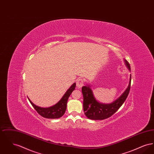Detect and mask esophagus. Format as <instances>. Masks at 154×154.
<instances>
[{"label":"esophagus","instance_id":"esophagus-1","mask_svg":"<svg viewBox=\"0 0 154 154\" xmlns=\"http://www.w3.org/2000/svg\"><path fill=\"white\" fill-rule=\"evenodd\" d=\"M84 80L81 78H80L79 79H77L76 81V85L77 87L78 88H80L84 85Z\"/></svg>","mask_w":154,"mask_h":154}]
</instances>
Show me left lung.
Returning a JSON list of instances; mask_svg holds the SVG:
<instances>
[{"label": "left lung", "mask_w": 154, "mask_h": 154, "mask_svg": "<svg viewBox=\"0 0 154 154\" xmlns=\"http://www.w3.org/2000/svg\"><path fill=\"white\" fill-rule=\"evenodd\" d=\"M125 64L131 71V66L128 62L124 59ZM131 82V74L128 88L117 100L110 104L99 102L95 97L93 91L89 85L82 87L83 95V109L87 117L93 120H102L110 117L124 103L129 93Z\"/></svg>", "instance_id": "8db88e82"}]
</instances>
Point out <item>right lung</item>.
<instances>
[{
    "label": "right lung",
    "instance_id": "right-lung-1",
    "mask_svg": "<svg viewBox=\"0 0 154 154\" xmlns=\"http://www.w3.org/2000/svg\"><path fill=\"white\" fill-rule=\"evenodd\" d=\"M75 88V83L74 82L71 87L67 89L65 95L61 98V99L58 102L51 107L44 108L37 106L34 103L31 102V100L28 98L30 103L34 107V109L36 110L37 112L43 117L46 118H51V119H57L60 118L63 116L66 110L67 102L69 99V97L71 95L72 92Z\"/></svg>",
    "mask_w": 154,
    "mask_h": 154
}]
</instances>
